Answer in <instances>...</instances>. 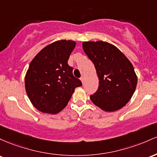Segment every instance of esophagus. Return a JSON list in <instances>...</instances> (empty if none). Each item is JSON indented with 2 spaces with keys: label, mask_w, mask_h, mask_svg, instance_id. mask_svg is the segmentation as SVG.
I'll return each mask as SVG.
<instances>
[{
  "label": "esophagus",
  "mask_w": 157,
  "mask_h": 157,
  "mask_svg": "<svg viewBox=\"0 0 157 157\" xmlns=\"http://www.w3.org/2000/svg\"><path fill=\"white\" fill-rule=\"evenodd\" d=\"M81 81H82V84H84V79H85V78H84V76H82V77H81Z\"/></svg>",
  "instance_id": "34e87169"
}]
</instances>
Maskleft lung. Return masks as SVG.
Masks as SVG:
<instances>
[{
	"label": "left lung",
	"instance_id": "8db88e82",
	"mask_svg": "<svg viewBox=\"0 0 157 157\" xmlns=\"http://www.w3.org/2000/svg\"><path fill=\"white\" fill-rule=\"evenodd\" d=\"M83 50L93 61L98 77V88L90 100L106 112L125 106L136 87L133 64L117 47L107 42L84 41Z\"/></svg>",
	"mask_w": 157,
	"mask_h": 157
}]
</instances>
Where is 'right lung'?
<instances>
[{
    "mask_svg": "<svg viewBox=\"0 0 157 157\" xmlns=\"http://www.w3.org/2000/svg\"><path fill=\"white\" fill-rule=\"evenodd\" d=\"M71 40H59L46 46L32 60L25 75V89L38 110L56 114L70 101L74 90L82 85L67 64L75 48Z\"/></svg>",
    "mask_w": 157,
    "mask_h": 157,
    "instance_id": "add662e5",
    "label": "right lung"
}]
</instances>
